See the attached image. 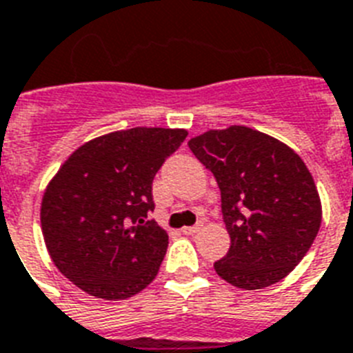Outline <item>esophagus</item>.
I'll use <instances>...</instances> for the list:
<instances>
[{
	"label": "esophagus",
	"instance_id": "1",
	"mask_svg": "<svg viewBox=\"0 0 353 353\" xmlns=\"http://www.w3.org/2000/svg\"><path fill=\"white\" fill-rule=\"evenodd\" d=\"M201 228H203V223L199 221V223H196L194 226H185L181 232L185 234V236H194V234H197V232L201 230Z\"/></svg>",
	"mask_w": 353,
	"mask_h": 353
}]
</instances>
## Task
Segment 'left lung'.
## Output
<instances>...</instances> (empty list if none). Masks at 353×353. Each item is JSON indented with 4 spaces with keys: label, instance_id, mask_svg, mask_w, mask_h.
I'll return each mask as SVG.
<instances>
[{
    "label": "left lung",
    "instance_id": "left-lung-1",
    "mask_svg": "<svg viewBox=\"0 0 353 353\" xmlns=\"http://www.w3.org/2000/svg\"><path fill=\"white\" fill-rule=\"evenodd\" d=\"M214 174L230 248L214 263L226 283L259 290L290 274L321 226L314 177L285 143L248 127L208 130L188 141Z\"/></svg>",
    "mask_w": 353,
    "mask_h": 353
}]
</instances>
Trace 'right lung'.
Listing matches in <instances>:
<instances>
[{
  "mask_svg": "<svg viewBox=\"0 0 353 353\" xmlns=\"http://www.w3.org/2000/svg\"><path fill=\"white\" fill-rule=\"evenodd\" d=\"M188 136L136 127L77 148L48 183L41 228L54 265L94 297L136 296L154 281L168 236L154 212L152 181Z\"/></svg>",
  "mask_w": 353,
  "mask_h": 353,
  "instance_id": "add662e5",
  "label": "right lung"
}]
</instances>
